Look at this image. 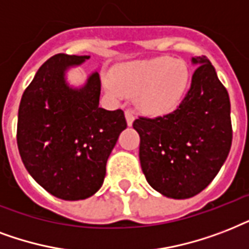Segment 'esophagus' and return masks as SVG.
Wrapping results in <instances>:
<instances>
[{
  "mask_svg": "<svg viewBox=\"0 0 249 249\" xmlns=\"http://www.w3.org/2000/svg\"><path fill=\"white\" fill-rule=\"evenodd\" d=\"M124 115H126L127 124H128V126H132V123H134V121H135L134 111L131 110V109H127V110L124 111Z\"/></svg>",
  "mask_w": 249,
  "mask_h": 249,
  "instance_id": "1",
  "label": "esophagus"
}]
</instances>
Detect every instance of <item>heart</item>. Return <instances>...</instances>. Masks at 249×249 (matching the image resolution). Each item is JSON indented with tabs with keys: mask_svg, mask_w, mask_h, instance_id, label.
I'll use <instances>...</instances> for the list:
<instances>
[{
	"mask_svg": "<svg viewBox=\"0 0 249 249\" xmlns=\"http://www.w3.org/2000/svg\"><path fill=\"white\" fill-rule=\"evenodd\" d=\"M188 78V67L183 61L156 57L121 65L105 84L114 96H136L142 111L157 115L173 110L180 103Z\"/></svg>",
	"mask_w": 249,
	"mask_h": 249,
	"instance_id": "1",
	"label": "heart"
}]
</instances>
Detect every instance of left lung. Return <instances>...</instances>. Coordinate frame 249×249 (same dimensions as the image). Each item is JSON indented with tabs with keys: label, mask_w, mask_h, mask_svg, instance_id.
Listing matches in <instances>:
<instances>
[{
	"label": "left lung",
	"mask_w": 249,
	"mask_h": 249,
	"mask_svg": "<svg viewBox=\"0 0 249 249\" xmlns=\"http://www.w3.org/2000/svg\"><path fill=\"white\" fill-rule=\"evenodd\" d=\"M182 103L169 114L139 117V157L146 180L173 198L205 188L226 161L232 142L230 98L214 67L203 55Z\"/></svg>",
	"instance_id": "1"
}]
</instances>
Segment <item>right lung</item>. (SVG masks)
<instances>
[{
    "label": "right lung",
    "mask_w": 249,
    "mask_h": 249,
    "mask_svg": "<svg viewBox=\"0 0 249 249\" xmlns=\"http://www.w3.org/2000/svg\"><path fill=\"white\" fill-rule=\"evenodd\" d=\"M88 58L63 53L51 57L19 105L17 142L23 163L42 188L62 200H83L100 190L109 155L127 127L123 110L98 107L97 72L82 89L65 83L67 67Z\"/></svg>",
    "instance_id": "obj_1"
}]
</instances>
